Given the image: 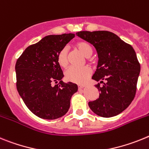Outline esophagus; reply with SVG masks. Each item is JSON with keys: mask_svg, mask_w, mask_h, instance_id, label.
Returning a JSON list of instances; mask_svg holds the SVG:
<instances>
[{"mask_svg": "<svg viewBox=\"0 0 149 149\" xmlns=\"http://www.w3.org/2000/svg\"><path fill=\"white\" fill-rule=\"evenodd\" d=\"M84 88L83 85H79V90H81V89H82Z\"/></svg>", "mask_w": 149, "mask_h": 149, "instance_id": "1", "label": "esophagus"}]
</instances>
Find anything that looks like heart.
<instances>
[{
	"label": "heart",
	"instance_id": "b5f03b06",
	"mask_svg": "<svg viewBox=\"0 0 149 149\" xmlns=\"http://www.w3.org/2000/svg\"><path fill=\"white\" fill-rule=\"evenodd\" d=\"M75 47L86 58L92 55L93 49L91 44L86 41H78L75 44ZM57 61L61 67H66L68 65V49L62 48L57 56ZM92 71L90 67H85L82 68L70 67L65 72V79L71 82L77 84H84L87 82L91 75Z\"/></svg>",
	"mask_w": 149,
	"mask_h": 149
}]
</instances>
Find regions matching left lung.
I'll use <instances>...</instances> for the list:
<instances>
[{
    "label": "left lung",
    "mask_w": 149,
    "mask_h": 149,
    "mask_svg": "<svg viewBox=\"0 0 149 149\" xmlns=\"http://www.w3.org/2000/svg\"><path fill=\"white\" fill-rule=\"evenodd\" d=\"M76 35L92 44L98 55L92 79L103 85H95L100 94L89 102V107L101 117L117 116L129 107L136 91L140 64L134 48L107 31H79Z\"/></svg>",
    "instance_id": "8db88e82"
}]
</instances>
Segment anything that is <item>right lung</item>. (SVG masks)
<instances>
[{"mask_svg":"<svg viewBox=\"0 0 149 149\" xmlns=\"http://www.w3.org/2000/svg\"><path fill=\"white\" fill-rule=\"evenodd\" d=\"M74 37L73 33L46 36L26 48L16 61L18 92L39 118L53 120L64 116L71 97L78 91L76 84L62 82L64 74L57 61L60 50ZM58 81L52 86V83Z\"/></svg>","mask_w":149,"mask_h":149,"instance_id":"right-lung-1","label":"right lung"}]
</instances>
